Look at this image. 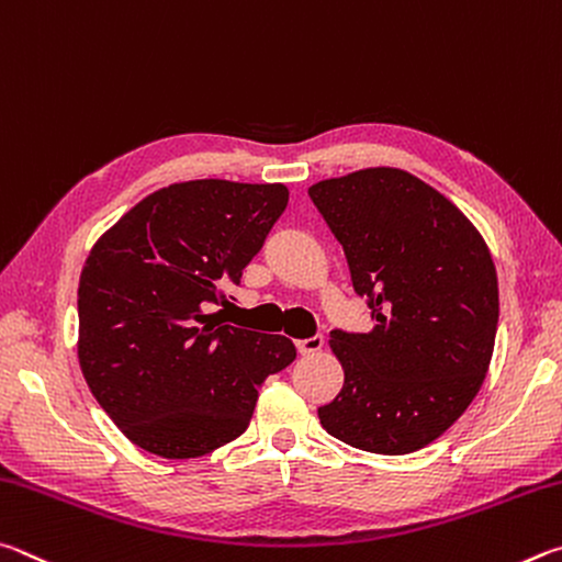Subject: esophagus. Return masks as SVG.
<instances>
[{
  "label": "esophagus",
  "instance_id": "1",
  "mask_svg": "<svg viewBox=\"0 0 562 562\" xmlns=\"http://www.w3.org/2000/svg\"><path fill=\"white\" fill-rule=\"evenodd\" d=\"M323 336H313V338H306V340H296V348L301 356H313V352H318L323 348Z\"/></svg>",
  "mask_w": 562,
  "mask_h": 562
}]
</instances>
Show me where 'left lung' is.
I'll use <instances>...</instances> for the list:
<instances>
[{
  "mask_svg": "<svg viewBox=\"0 0 562 562\" xmlns=\"http://www.w3.org/2000/svg\"><path fill=\"white\" fill-rule=\"evenodd\" d=\"M368 296L370 333H330L346 382L323 429L372 454H409L464 415L484 385L498 279L484 236L435 187L368 167L308 187Z\"/></svg>",
  "mask_w": 562,
  "mask_h": 562,
  "instance_id": "8db88e82",
  "label": "left lung"
}]
</instances>
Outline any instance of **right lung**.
<instances>
[{
	"label": "right lung",
	"mask_w": 562,
	"mask_h": 562,
	"mask_svg": "<svg viewBox=\"0 0 562 562\" xmlns=\"http://www.w3.org/2000/svg\"><path fill=\"white\" fill-rule=\"evenodd\" d=\"M286 204L283 184L177 182L93 244L78 281V362L133 445L162 459L210 454L244 435L256 387L296 360L289 338L212 313Z\"/></svg>",
	"instance_id": "obj_1"
}]
</instances>
